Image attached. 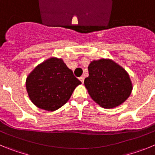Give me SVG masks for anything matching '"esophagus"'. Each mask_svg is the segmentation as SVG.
<instances>
[{
	"mask_svg": "<svg viewBox=\"0 0 155 155\" xmlns=\"http://www.w3.org/2000/svg\"><path fill=\"white\" fill-rule=\"evenodd\" d=\"M79 80H80L81 81L82 84H83V83H84V77H80V78H79Z\"/></svg>",
	"mask_w": 155,
	"mask_h": 155,
	"instance_id": "obj_1",
	"label": "esophagus"
}]
</instances>
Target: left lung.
<instances>
[{"instance_id": "1", "label": "left lung", "mask_w": 155, "mask_h": 155, "mask_svg": "<svg viewBox=\"0 0 155 155\" xmlns=\"http://www.w3.org/2000/svg\"><path fill=\"white\" fill-rule=\"evenodd\" d=\"M89 76L84 85L94 102L105 109H113L124 102L130 95L132 83L127 71L109 59L91 62Z\"/></svg>"}]
</instances>
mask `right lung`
I'll list each match as a JSON object with an SVG mask.
<instances>
[{"mask_svg":"<svg viewBox=\"0 0 155 155\" xmlns=\"http://www.w3.org/2000/svg\"><path fill=\"white\" fill-rule=\"evenodd\" d=\"M81 82L62 59L53 57L38 65L26 79V89L32 103L39 109L55 111L68 102Z\"/></svg>","mask_w":155,"mask_h":155,"instance_id":"1","label":"right lung"}]
</instances>
